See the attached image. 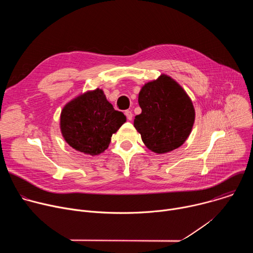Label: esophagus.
<instances>
[{
    "instance_id": "esophagus-1",
    "label": "esophagus",
    "mask_w": 253,
    "mask_h": 253,
    "mask_svg": "<svg viewBox=\"0 0 253 253\" xmlns=\"http://www.w3.org/2000/svg\"><path fill=\"white\" fill-rule=\"evenodd\" d=\"M125 115H126V117H127V119H128V120H132V118H133L132 111H130V110H126V111H125Z\"/></svg>"
}]
</instances>
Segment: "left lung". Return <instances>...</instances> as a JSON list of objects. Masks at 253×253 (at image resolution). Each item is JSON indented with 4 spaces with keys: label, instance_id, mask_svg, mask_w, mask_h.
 Instances as JSON below:
<instances>
[{
    "label": "left lung",
    "instance_id": "8db88e82",
    "mask_svg": "<svg viewBox=\"0 0 253 253\" xmlns=\"http://www.w3.org/2000/svg\"><path fill=\"white\" fill-rule=\"evenodd\" d=\"M138 102L142 112L135 116L134 127L147 148L162 154L186 141L195 111L192 101L177 82L161 75L142 87Z\"/></svg>",
    "mask_w": 253,
    "mask_h": 253
}]
</instances>
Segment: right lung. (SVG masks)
Wrapping results in <instances>:
<instances>
[{"mask_svg":"<svg viewBox=\"0 0 253 253\" xmlns=\"http://www.w3.org/2000/svg\"><path fill=\"white\" fill-rule=\"evenodd\" d=\"M125 122V115L114 109L101 89H96L63 108L60 127L71 147L93 156L108 148L112 134Z\"/></svg>","mask_w":253,"mask_h":253,"instance_id":"1","label":"right lung"}]
</instances>
